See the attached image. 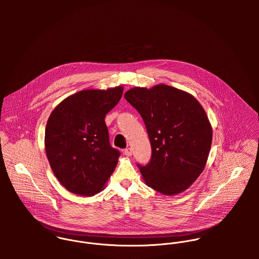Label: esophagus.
Masks as SVG:
<instances>
[{
	"label": "esophagus",
	"instance_id": "1",
	"mask_svg": "<svg viewBox=\"0 0 259 259\" xmlns=\"http://www.w3.org/2000/svg\"><path fill=\"white\" fill-rule=\"evenodd\" d=\"M123 153L126 155V156H131L133 154V151H132V148H126L123 150Z\"/></svg>",
	"mask_w": 259,
	"mask_h": 259
}]
</instances>
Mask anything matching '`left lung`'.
<instances>
[{
	"instance_id": "left-lung-1",
	"label": "left lung",
	"mask_w": 259,
	"mask_h": 259,
	"mask_svg": "<svg viewBox=\"0 0 259 259\" xmlns=\"http://www.w3.org/2000/svg\"><path fill=\"white\" fill-rule=\"evenodd\" d=\"M124 99L147 127L150 160L138 163L146 184L166 195L184 191L202 172L211 147L212 130L203 108L191 95L166 84L134 88Z\"/></svg>"
}]
</instances>
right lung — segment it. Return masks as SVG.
<instances>
[{
	"instance_id": "1",
	"label": "right lung",
	"mask_w": 259,
	"mask_h": 259,
	"mask_svg": "<svg viewBox=\"0 0 259 259\" xmlns=\"http://www.w3.org/2000/svg\"><path fill=\"white\" fill-rule=\"evenodd\" d=\"M122 91V87L81 91L51 113L45 133L46 153L56 178L69 191L93 196L113 172L120 152L110 144L105 117Z\"/></svg>"
}]
</instances>
